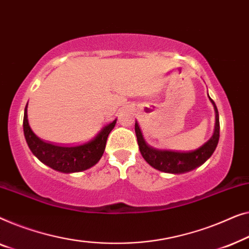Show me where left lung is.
Returning <instances> with one entry per match:
<instances>
[{
    "label": "left lung",
    "instance_id": "obj_1",
    "mask_svg": "<svg viewBox=\"0 0 249 249\" xmlns=\"http://www.w3.org/2000/svg\"><path fill=\"white\" fill-rule=\"evenodd\" d=\"M209 96V94H208ZM210 98V97H209ZM211 103L214 107L215 111V127L214 133L208 142H205L198 149L193 151L179 152L173 151V150H160L150 146L145 140L143 139L142 132L140 129L139 124L135 122V134L138 139V144L140 152L144 160L150 166L157 170L163 171L168 174H184L197 168L205 162L218 145L220 138V123H219V113L214 101L210 98Z\"/></svg>",
    "mask_w": 249,
    "mask_h": 249
}]
</instances>
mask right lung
Masks as SVG:
<instances>
[{"mask_svg":"<svg viewBox=\"0 0 249 249\" xmlns=\"http://www.w3.org/2000/svg\"><path fill=\"white\" fill-rule=\"evenodd\" d=\"M116 121L115 120L105 126L96 138L87 143L74 146H58L43 141L35 134L28 123L26 106L23 116V133L31 152L41 162L61 173H79L89 169L100 160L106 148L108 135L114 128Z\"/></svg>","mask_w":249,"mask_h":249,"instance_id":"add662e5","label":"right lung"}]
</instances>
